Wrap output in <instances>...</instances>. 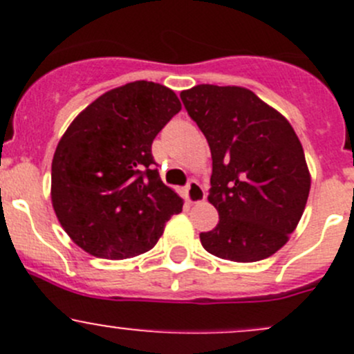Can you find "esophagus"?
Listing matches in <instances>:
<instances>
[{
	"instance_id": "34e87169",
	"label": "esophagus",
	"mask_w": 354,
	"mask_h": 354,
	"mask_svg": "<svg viewBox=\"0 0 354 354\" xmlns=\"http://www.w3.org/2000/svg\"><path fill=\"white\" fill-rule=\"evenodd\" d=\"M185 197H187L188 203H200L205 200V190H203L198 181H190L187 190H185Z\"/></svg>"
}]
</instances>
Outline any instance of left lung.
I'll return each mask as SVG.
<instances>
[{
    "mask_svg": "<svg viewBox=\"0 0 354 354\" xmlns=\"http://www.w3.org/2000/svg\"><path fill=\"white\" fill-rule=\"evenodd\" d=\"M212 156L209 202L219 212L202 246L230 262H259L288 243L308 200L301 142L279 111L238 85L180 94Z\"/></svg>",
    "mask_w": 354,
    "mask_h": 354,
    "instance_id": "obj_1",
    "label": "left lung"
}]
</instances>
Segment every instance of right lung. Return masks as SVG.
<instances>
[{"label":"right lung","instance_id":"obj_1","mask_svg":"<svg viewBox=\"0 0 354 354\" xmlns=\"http://www.w3.org/2000/svg\"><path fill=\"white\" fill-rule=\"evenodd\" d=\"M181 111L171 88L130 82L99 95L70 123L51 164V202L75 245L123 260L154 248L183 198L154 169L151 147Z\"/></svg>","mask_w":354,"mask_h":354}]
</instances>
